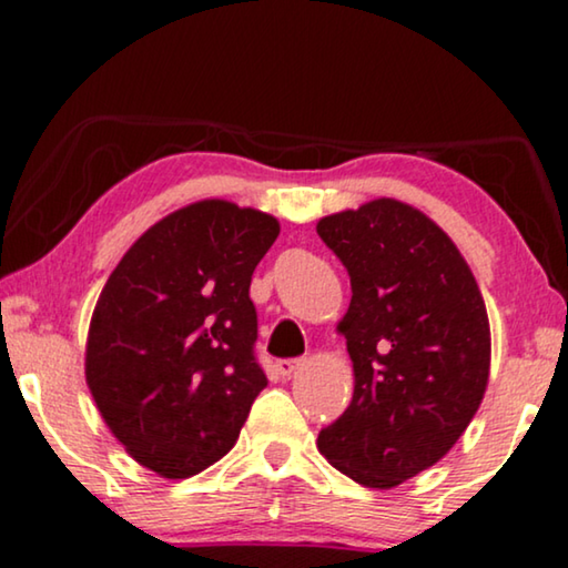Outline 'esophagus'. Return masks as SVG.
<instances>
[{"label": "esophagus", "instance_id": "esophagus-1", "mask_svg": "<svg viewBox=\"0 0 568 568\" xmlns=\"http://www.w3.org/2000/svg\"><path fill=\"white\" fill-rule=\"evenodd\" d=\"M302 367H305V362H302V359H282V362H276V372L282 377L297 375V369H302Z\"/></svg>", "mask_w": 568, "mask_h": 568}]
</instances>
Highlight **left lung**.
Segmentation results:
<instances>
[{
  "label": "left lung",
  "instance_id": "obj_1",
  "mask_svg": "<svg viewBox=\"0 0 568 568\" xmlns=\"http://www.w3.org/2000/svg\"><path fill=\"white\" fill-rule=\"evenodd\" d=\"M315 230L352 278L336 331L354 367L352 403L317 449L387 491L439 463L476 416L491 369L486 305L463 253L416 206L375 199Z\"/></svg>",
  "mask_w": 568,
  "mask_h": 568
}]
</instances>
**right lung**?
<instances>
[{
  "label": "right lung",
  "mask_w": 568,
  "mask_h": 568,
  "mask_svg": "<svg viewBox=\"0 0 568 568\" xmlns=\"http://www.w3.org/2000/svg\"><path fill=\"white\" fill-rule=\"evenodd\" d=\"M276 237V216L196 201L154 222L100 292L84 379L113 437L160 478L227 455L268 385L247 292Z\"/></svg>",
  "instance_id": "1"
}]
</instances>
